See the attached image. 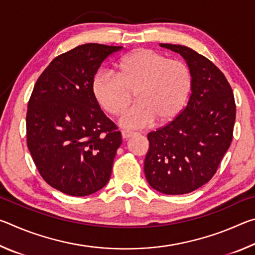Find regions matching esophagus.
Listing matches in <instances>:
<instances>
[{
    "instance_id": "obj_1",
    "label": "esophagus",
    "mask_w": 255,
    "mask_h": 255,
    "mask_svg": "<svg viewBox=\"0 0 255 255\" xmlns=\"http://www.w3.org/2000/svg\"><path fill=\"white\" fill-rule=\"evenodd\" d=\"M133 135H135V132H132V131H126V130L122 131V136L124 139H129V138L132 137Z\"/></svg>"
}]
</instances>
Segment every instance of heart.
I'll list each match as a JSON object with an SVG mask.
<instances>
[{"mask_svg": "<svg viewBox=\"0 0 255 255\" xmlns=\"http://www.w3.org/2000/svg\"><path fill=\"white\" fill-rule=\"evenodd\" d=\"M192 74L182 60L170 59L152 49L139 48L119 60L117 74L100 71L92 80V91L107 114L118 116L133 93L136 103L120 119L125 128L148 127L155 120L169 124L187 105Z\"/></svg>", "mask_w": 255, "mask_h": 255, "instance_id": "b5f03b06", "label": "heart"}]
</instances>
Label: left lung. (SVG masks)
Wrapping results in <instances>:
<instances>
[{
  "instance_id": "left-lung-1",
  "label": "left lung",
  "mask_w": 255,
  "mask_h": 255,
  "mask_svg": "<svg viewBox=\"0 0 255 255\" xmlns=\"http://www.w3.org/2000/svg\"><path fill=\"white\" fill-rule=\"evenodd\" d=\"M159 46L185 59L192 89L178 117L147 135L144 172L156 191L184 195L208 182L217 171L232 143L236 106L225 75L209 59L185 46Z\"/></svg>"
}]
</instances>
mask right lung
<instances>
[{"label":"right lung","mask_w":255,"mask_h":255,"mask_svg":"<svg viewBox=\"0 0 255 255\" xmlns=\"http://www.w3.org/2000/svg\"><path fill=\"white\" fill-rule=\"evenodd\" d=\"M122 46L85 44L56 57L34 84L27 111V144L50 187L83 197L109 182L122 133L103 114L92 80Z\"/></svg>","instance_id":"add662e5"}]
</instances>
